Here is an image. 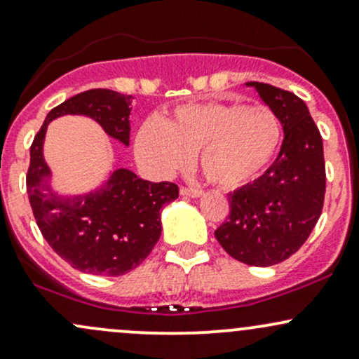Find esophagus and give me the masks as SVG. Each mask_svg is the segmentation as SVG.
Here are the masks:
<instances>
[{
  "mask_svg": "<svg viewBox=\"0 0 359 359\" xmlns=\"http://www.w3.org/2000/svg\"><path fill=\"white\" fill-rule=\"evenodd\" d=\"M180 194L183 195V196H191V198H198V196H202L203 191L200 190V188H187V187H183L180 190Z\"/></svg>",
  "mask_w": 359,
  "mask_h": 359,
  "instance_id": "34e87169",
  "label": "esophagus"
}]
</instances>
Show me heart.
<instances>
[{
    "label": "heart",
    "mask_w": 359,
    "mask_h": 359,
    "mask_svg": "<svg viewBox=\"0 0 359 359\" xmlns=\"http://www.w3.org/2000/svg\"><path fill=\"white\" fill-rule=\"evenodd\" d=\"M283 126L271 107L240 102H194L137 133V154L150 169L171 172L198 154L203 176L221 188L250 183L272 163Z\"/></svg>",
    "instance_id": "b5f03b06"
}]
</instances>
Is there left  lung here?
<instances>
[{"label":"left lung","instance_id":"left-lung-1","mask_svg":"<svg viewBox=\"0 0 359 359\" xmlns=\"http://www.w3.org/2000/svg\"><path fill=\"white\" fill-rule=\"evenodd\" d=\"M277 114L284 130L279 156L252 183L229 194V217L215 238L234 260L255 267L298 252L317 224L325 195L323 144L306 104L292 92L246 82Z\"/></svg>","mask_w":359,"mask_h":359}]
</instances>
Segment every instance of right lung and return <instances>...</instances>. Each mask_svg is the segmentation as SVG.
I'll use <instances>...</instances> for the list:
<instances>
[{
	"label": "right lung",
	"mask_w": 359,
	"mask_h": 359,
	"mask_svg": "<svg viewBox=\"0 0 359 359\" xmlns=\"http://www.w3.org/2000/svg\"><path fill=\"white\" fill-rule=\"evenodd\" d=\"M132 95L92 88L49 111L30 147L27 194L42 236L73 269L116 277L133 271L163 233L161 214L178 198V187L152 183L132 169L113 168L99 187L83 194H57L44 159L48 125L63 116H86L121 145H130Z\"/></svg>",
	"instance_id": "1"
}]
</instances>
